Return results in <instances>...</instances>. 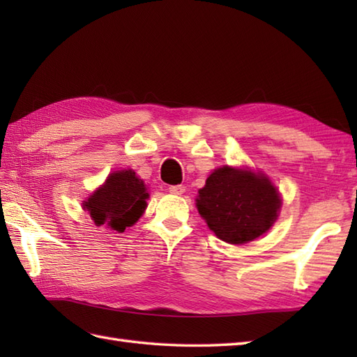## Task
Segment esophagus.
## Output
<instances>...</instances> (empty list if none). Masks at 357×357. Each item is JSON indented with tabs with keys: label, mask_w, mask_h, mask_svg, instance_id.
Returning <instances> with one entry per match:
<instances>
[{
	"label": "esophagus",
	"mask_w": 357,
	"mask_h": 357,
	"mask_svg": "<svg viewBox=\"0 0 357 357\" xmlns=\"http://www.w3.org/2000/svg\"><path fill=\"white\" fill-rule=\"evenodd\" d=\"M169 192L173 195H183L185 192V187L184 185H170Z\"/></svg>",
	"instance_id": "1"
}]
</instances>
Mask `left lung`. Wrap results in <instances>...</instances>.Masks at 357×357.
Segmentation results:
<instances>
[{"mask_svg":"<svg viewBox=\"0 0 357 357\" xmlns=\"http://www.w3.org/2000/svg\"><path fill=\"white\" fill-rule=\"evenodd\" d=\"M210 230L229 244H247L276 221L280 198L262 174L222 167L210 174L196 199Z\"/></svg>","mask_w":357,"mask_h":357,"instance_id":"left-lung-1","label":"left lung"}]
</instances>
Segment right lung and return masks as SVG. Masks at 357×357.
<instances>
[{"instance_id":"obj_1","label":"right lung","mask_w":357,"mask_h":357,"mask_svg":"<svg viewBox=\"0 0 357 357\" xmlns=\"http://www.w3.org/2000/svg\"><path fill=\"white\" fill-rule=\"evenodd\" d=\"M147 198L144 181L133 170H123L109 174L105 184L90 196L84 207L96 225L124 231L144 213Z\"/></svg>"}]
</instances>
